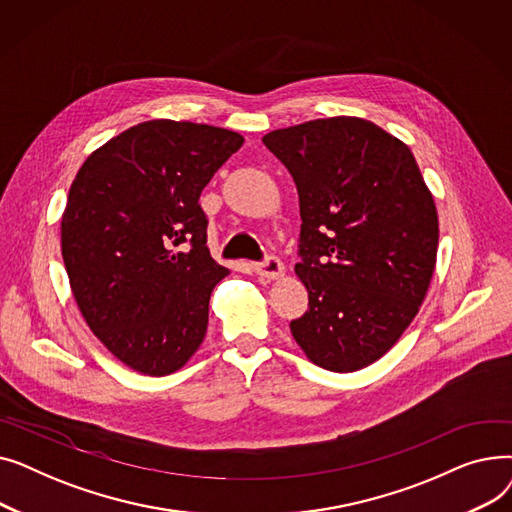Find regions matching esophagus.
Instances as JSON below:
<instances>
[{
	"mask_svg": "<svg viewBox=\"0 0 512 512\" xmlns=\"http://www.w3.org/2000/svg\"><path fill=\"white\" fill-rule=\"evenodd\" d=\"M255 272L263 280H278L284 276V265L278 257H267L261 263H255Z\"/></svg>",
	"mask_w": 512,
	"mask_h": 512,
	"instance_id": "1",
	"label": "esophagus"
}]
</instances>
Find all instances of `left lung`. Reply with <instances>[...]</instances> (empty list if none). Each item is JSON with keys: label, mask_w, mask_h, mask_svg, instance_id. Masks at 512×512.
Instances as JSON below:
<instances>
[{"label": "left lung", "mask_w": 512, "mask_h": 512, "mask_svg": "<svg viewBox=\"0 0 512 512\" xmlns=\"http://www.w3.org/2000/svg\"><path fill=\"white\" fill-rule=\"evenodd\" d=\"M299 191L294 272L309 309L290 321L315 365L336 373L384 357L417 315L438 253V211L411 149L363 118L336 116L263 137Z\"/></svg>", "instance_id": "obj_1"}]
</instances>
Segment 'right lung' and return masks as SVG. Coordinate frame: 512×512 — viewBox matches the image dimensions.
<instances>
[{"instance_id":"1","label":"right lung","mask_w":512,"mask_h":512,"mask_svg":"<svg viewBox=\"0 0 512 512\" xmlns=\"http://www.w3.org/2000/svg\"><path fill=\"white\" fill-rule=\"evenodd\" d=\"M245 139L176 120L132 126L80 166L62 215V257L87 326L145 375L201 346L209 297L230 272L207 249L201 191Z\"/></svg>"}]
</instances>
